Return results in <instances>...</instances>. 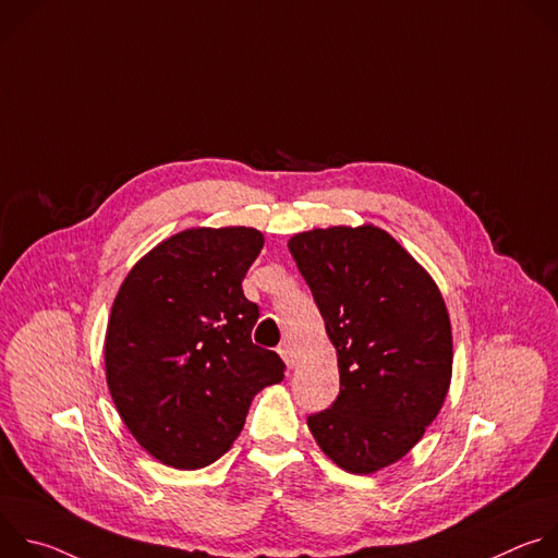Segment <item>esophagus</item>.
<instances>
[{
  "mask_svg": "<svg viewBox=\"0 0 558 558\" xmlns=\"http://www.w3.org/2000/svg\"><path fill=\"white\" fill-rule=\"evenodd\" d=\"M278 353H280V357L287 362V366H289V368H293V366H295L298 357H295V351H293V344H291V342H280Z\"/></svg>",
  "mask_w": 558,
  "mask_h": 558,
  "instance_id": "esophagus-1",
  "label": "esophagus"
}]
</instances>
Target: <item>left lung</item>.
<instances>
[{
	"label": "left lung",
	"instance_id": "1",
	"mask_svg": "<svg viewBox=\"0 0 558 558\" xmlns=\"http://www.w3.org/2000/svg\"><path fill=\"white\" fill-rule=\"evenodd\" d=\"M289 252L338 351L340 395L306 417L342 470L371 474L402 459L437 417L452 375L444 298L379 227L295 233Z\"/></svg>",
	"mask_w": 558,
	"mask_h": 558
}]
</instances>
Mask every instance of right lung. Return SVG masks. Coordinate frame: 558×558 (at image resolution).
Returning a JSON list of instances; mask_svg holds the SVG:
<instances>
[{
  "instance_id": "add662e5",
  "label": "right lung",
  "mask_w": 558,
  "mask_h": 558,
  "mask_svg": "<svg viewBox=\"0 0 558 558\" xmlns=\"http://www.w3.org/2000/svg\"><path fill=\"white\" fill-rule=\"evenodd\" d=\"M265 238L252 227L185 229L123 280L106 333V377L136 441L161 463H214L241 435L254 395L284 362L252 342L260 308L243 278Z\"/></svg>"
}]
</instances>
